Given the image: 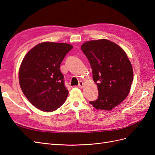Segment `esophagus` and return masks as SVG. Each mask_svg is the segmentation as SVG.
<instances>
[{"instance_id":"obj_1","label":"esophagus","mask_w":155,"mask_h":155,"mask_svg":"<svg viewBox=\"0 0 155 155\" xmlns=\"http://www.w3.org/2000/svg\"><path fill=\"white\" fill-rule=\"evenodd\" d=\"M83 87H84V83L82 81L79 82V85H78V87L79 88H83Z\"/></svg>"}]
</instances>
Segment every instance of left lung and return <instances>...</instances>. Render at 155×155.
Segmentation results:
<instances>
[{
  "label": "left lung",
  "mask_w": 155,
  "mask_h": 155,
  "mask_svg": "<svg viewBox=\"0 0 155 155\" xmlns=\"http://www.w3.org/2000/svg\"><path fill=\"white\" fill-rule=\"evenodd\" d=\"M81 48L90 62L99 91L97 100L90 104L98 110H111L129 94L133 80L132 64L125 51L109 40L87 41Z\"/></svg>",
  "instance_id": "left-lung-1"
}]
</instances>
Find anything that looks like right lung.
Instances as JSON below:
<instances>
[{
  "instance_id": "add662e5",
  "label": "right lung",
  "mask_w": 155,
  "mask_h": 155,
  "mask_svg": "<svg viewBox=\"0 0 155 155\" xmlns=\"http://www.w3.org/2000/svg\"><path fill=\"white\" fill-rule=\"evenodd\" d=\"M73 48L67 43L43 42L37 44L23 59L18 71L21 90L31 104L44 112H53L67 100L60 64Z\"/></svg>"
}]
</instances>
